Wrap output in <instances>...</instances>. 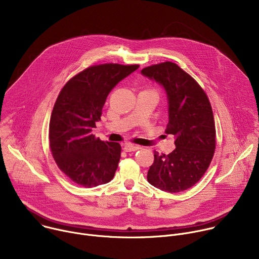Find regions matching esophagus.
Returning a JSON list of instances; mask_svg holds the SVG:
<instances>
[{"mask_svg": "<svg viewBox=\"0 0 259 259\" xmlns=\"http://www.w3.org/2000/svg\"><path fill=\"white\" fill-rule=\"evenodd\" d=\"M140 147L138 146V145H135V144H132V143H127L126 145H124V147H123V150L125 151V152H134V151H137V150H139Z\"/></svg>", "mask_w": 259, "mask_h": 259, "instance_id": "obj_1", "label": "esophagus"}]
</instances>
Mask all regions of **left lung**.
Wrapping results in <instances>:
<instances>
[{"label": "left lung", "instance_id": "8db88e82", "mask_svg": "<svg viewBox=\"0 0 259 259\" xmlns=\"http://www.w3.org/2000/svg\"><path fill=\"white\" fill-rule=\"evenodd\" d=\"M141 73L166 90L169 122L165 133L175 137L176 146L168 155L155 151L147 181L165 192L186 191L202 178L214 156L216 130L209 98L198 82L174 62L150 65Z\"/></svg>", "mask_w": 259, "mask_h": 259}]
</instances>
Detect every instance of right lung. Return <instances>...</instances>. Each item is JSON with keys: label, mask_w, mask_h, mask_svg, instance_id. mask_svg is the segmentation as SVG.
<instances>
[{"label": "right lung", "mask_w": 259, "mask_h": 259, "mask_svg": "<svg viewBox=\"0 0 259 259\" xmlns=\"http://www.w3.org/2000/svg\"><path fill=\"white\" fill-rule=\"evenodd\" d=\"M139 67L103 63L87 67L61 89L50 118L49 143L58 168L84 188L114 178L121 158L118 142L102 141L92 129L112 89Z\"/></svg>", "instance_id": "obj_1"}]
</instances>
